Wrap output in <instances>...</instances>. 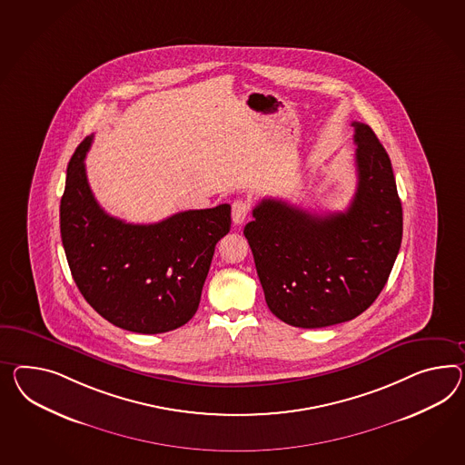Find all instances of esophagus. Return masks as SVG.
I'll return each instance as SVG.
<instances>
[{"mask_svg": "<svg viewBox=\"0 0 465 465\" xmlns=\"http://www.w3.org/2000/svg\"><path fill=\"white\" fill-rule=\"evenodd\" d=\"M232 223L234 224H242L246 221V217L250 215V203L242 199H238L232 203Z\"/></svg>", "mask_w": 465, "mask_h": 465, "instance_id": "34e87169", "label": "esophagus"}]
</instances>
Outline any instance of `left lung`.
Here are the masks:
<instances>
[{
	"mask_svg": "<svg viewBox=\"0 0 465 465\" xmlns=\"http://www.w3.org/2000/svg\"><path fill=\"white\" fill-rule=\"evenodd\" d=\"M352 126L358 189L344 213L312 214L262 199L244 227L268 309L293 327H329L370 309L401 246L391 160L368 124Z\"/></svg>",
	"mask_w": 465,
	"mask_h": 465,
	"instance_id": "left-lung-1",
	"label": "left lung"
}]
</instances>
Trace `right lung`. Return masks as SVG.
<instances>
[{
	"instance_id": "right-lung-1",
	"label": "right lung",
	"mask_w": 465,
	"mask_h": 465,
	"mask_svg": "<svg viewBox=\"0 0 465 465\" xmlns=\"http://www.w3.org/2000/svg\"><path fill=\"white\" fill-rule=\"evenodd\" d=\"M77 146L60 201V236L72 278L93 309L138 333L179 329L199 309L217 241L231 229V205L183 211L155 224L106 214L91 192Z\"/></svg>"
}]
</instances>
